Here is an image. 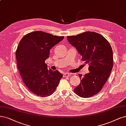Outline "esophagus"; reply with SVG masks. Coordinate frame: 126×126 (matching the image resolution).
<instances>
[{
	"instance_id": "obj_1",
	"label": "esophagus",
	"mask_w": 126,
	"mask_h": 126,
	"mask_svg": "<svg viewBox=\"0 0 126 126\" xmlns=\"http://www.w3.org/2000/svg\"><path fill=\"white\" fill-rule=\"evenodd\" d=\"M70 75H71V74L69 73H65L63 74V77H69V76H70Z\"/></svg>"
}]
</instances>
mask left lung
Instances as JSON below:
<instances>
[{
	"label": "left lung",
	"instance_id": "1",
	"mask_svg": "<svg viewBox=\"0 0 126 126\" xmlns=\"http://www.w3.org/2000/svg\"><path fill=\"white\" fill-rule=\"evenodd\" d=\"M67 39L80 54L83 61L89 65V73L83 77L79 75L80 83L74 91L85 98L94 96L101 90L113 68L111 46L103 36L93 32L67 36Z\"/></svg>",
	"mask_w": 126,
	"mask_h": 126
}]
</instances>
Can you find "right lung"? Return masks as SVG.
<instances>
[{"instance_id":"right-lung-1","label":"right lung","mask_w":126,"mask_h":126,"mask_svg":"<svg viewBox=\"0 0 126 126\" xmlns=\"http://www.w3.org/2000/svg\"><path fill=\"white\" fill-rule=\"evenodd\" d=\"M64 38L36 31L20 41L16 51L17 68L25 85L34 94L45 97L53 94L63 77L58 71L48 69L45 61L50 49Z\"/></svg>"}]
</instances>
